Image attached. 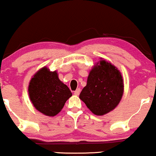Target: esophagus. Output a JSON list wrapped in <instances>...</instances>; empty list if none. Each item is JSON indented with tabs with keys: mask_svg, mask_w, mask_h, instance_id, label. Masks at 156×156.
Here are the masks:
<instances>
[{
	"mask_svg": "<svg viewBox=\"0 0 156 156\" xmlns=\"http://www.w3.org/2000/svg\"><path fill=\"white\" fill-rule=\"evenodd\" d=\"M80 91H81V89H76V91H74V94L75 95H79L80 94Z\"/></svg>",
	"mask_w": 156,
	"mask_h": 156,
	"instance_id": "obj_1",
	"label": "esophagus"
}]
</instances>
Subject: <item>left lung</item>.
I'll return each instance as SVG.
<instances>
[{
    "label": "left lung",
    "mask_w": 156,
    "mask_h": 156,
    "mask_svg": "<svg viewBox=\"0 0 156 156\" xmlns=\"http://www.w3.org/2000/svg\"><path fill=\"white\" fill-rule=\"evenodd\" d=\"M123 92L121 72L105 60H101L89 72L87 86L81 91L80 99L93 114H107L118 105Z\"/></svg>",
    "instance_id": "1"
}]
</instances>
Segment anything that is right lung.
<instances>
[{
    "label": "right lung",
    "instance_id": "add662e5",
    "mask_svg": "<svg viewBox=\"0 0 156 156\" xmlns=\"http://www.w3.org/2000/svg\"><path fill=\"white\" fill-rule=\"evenodd\" d=\"M28 92L36 109L48 116L60 112L72 95L67 85L59 80L57 72H50L45 67L31 79Z\"/></svg>",
    "mask_w": 156,
    "mask_h": 156
}]
</instances>
